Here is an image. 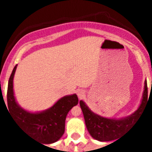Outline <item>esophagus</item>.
<instances>
[{"label": "esophagus", "instance_id": "obj_1", "mask_svg": "<svg viewBox=\"0 0 152 152\" xmlns=\"http://www.w3.org/2000/svg\"><path fill=\"white\" fill-rule=\"evenodd\" d=\"M84 95V91L83 90H78L77 91V96L79 98H81Z\"/></svg>", "mask_w": 152, "mask_h": 152}]
</instances>
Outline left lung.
I'll return each mask as SVG.
<instances>
[{
    "mask_svg": "<svg viewBox=\"0 0 152 152\" xmlns=\"http://www.w3.org/2000/svg\"><path fill=\"white\" fill-rule=\"evenodd\" d=\"M148 101L147 81H145V90L142 103L139 109L130 116L123 119H108L95 114L87 107L84 101L80 100V106L84 114L85 124L89 133L94 139L100 142L115 140L125 130L133 125L144 110Z\"/></svg>",
    "mask_w": 152,
    "mask_h": 152,
    "instance_id": "obj_1",
    "label": "left lung"
}]
</instances>
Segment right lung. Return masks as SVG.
<instances>
[{"mask_svg":"<svg viewBox=\"0 0 152 152\" xmlns=\"http://www.w3.org/2000/svg\"><path fill=\"white\" fill-rule=\"evenodd\" d=\"M16 69L17 65L13 68L9 78L7 95V109L17 125L36 141L44 144L57 142L64 132L67 114L78 103L77 96L73 94L64 96L43 112H27L17 104L13 95V80Z\"/></svg>","mask_w":152,"mask_h":152,"instance_id":"right-lung-1","label":"right lung"}]
</instances>
